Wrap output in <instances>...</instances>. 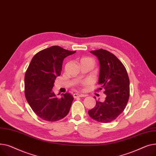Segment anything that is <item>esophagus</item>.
I'll use <instances>...</instances> for the list:
<instances>
[{
    "label": "esophagus",
    "mask_w": 156,
    "mask_h": 156,
    "mask_svg": "<svg viewBox=\"0 0 156 156\" xmlns=\"http://www.w3.org/2000/svg\"><path fill=\"white\" fill-rule=\"evenodd\" d=\"M73 96H74V98H81V97H86V96H87V95H86V94H79L76 93V94H74Z\"/></svg>",
    "instance_id": "obj_1"
}]
</instances>
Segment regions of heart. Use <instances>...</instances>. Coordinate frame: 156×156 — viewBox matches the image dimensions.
Returning <instances> with one entry per match:
<instances>
[{
  "instance_id": "heart-1",
  "label": "heart",
  "mask_w": 156,
  "mask_h": 156,
  "mask_svg": "<svg viewBox=\"0 0 156 156\" xmlns=\"http://www.w3.org/2000/svg\"><path fill=\"white\" fill-rule=\"evenodd\" d=\"M86 59H90V58H82V60H86ZM89 84V81H86V82H83V84H82V85H83L84 86H86L88 85Z\"/></svg>"
}]
</instances>
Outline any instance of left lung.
<instances>
[{"label": "left lung", "instance_id": "left-lung-1", "mask_svg": "<svg viewBox=\"0 0 156 156\" xmlns=\"http://www.w3.org/2000/svg\"><path fill=\"white\" fill-rule=\"evenodd\" d=\"M90 52L99 61V90L103 89L106 97L103 102L96 101V106L88 114L96 121L109 123L115 120L127 105L130 96L129 77L123 64L114 54L102 48Z\"/></svg>", "mask_w": 156, "mask_h": 156}]
</instances>
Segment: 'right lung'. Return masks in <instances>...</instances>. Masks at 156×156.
Instances as JSON below:
<instances>
[{
  "label": "right lung",
  "instance_id": "1",
  "mask_svg": "<svg viewBox=\"0 0 156 156\" xmlns=\"http://www.w3.org/2000/svg\"><path fill=\"white\" fill-rule=\"evenodd\" d=\"M76 51L52 46L33 57L24 76V94L34 113L43 120L56 122L69 113L74 97L69 93L58 98L53 92L60 76L63 59Z\"/></svg>",
  "mask_w": 156,
  "mask_h": 156
}]
</instances>
